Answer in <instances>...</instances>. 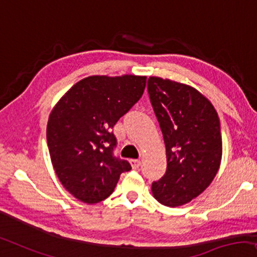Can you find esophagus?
Instances as JSON below:
<instances>
[{
	"instance_id": "1",
	"label": "esophagus",
	"mask_w": 257,
	"mask_h": 257,
	"mask_svg": "<svg viewBox=\"0 0 257 257\" xmlns=\"http://www.w3.org/2000/svg\"><path fill=\"white\" fill-rule=\"evenodd\" d=\"M141 162L139 160H130V165L133 169H139Z\"/></svg>"
}]
</instances>
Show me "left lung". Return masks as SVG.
Masks as SVG:
<instances>
[{
    "label": "left lung",
    "instance_id": "1",
    "mask_svg": "<svg viewBox=\"0 0 257 257\" xmlns=\"http://www.w3.org/2000/svg\"><path fill=\"white\" fill-rule=\"evenodd\" d=\"M148 93L163 134L166 172L153 183V196L169 207L182 206L207 189L218 172L222 139L216 110L189 85L150 77Z\"/></svg>",
    "mask_w": 257,
    "mask_h": 257
}]
</instances>
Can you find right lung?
Segmentation results:
<instances>
[{"mask_svg":"<svg viewBox=\"0 0 257 257\" xmlns=\"http://www.w3.org/2000/svg\"><path fill=\"white\" fill-rule=\"evenodd\" d=\"M147 77L92 75L72 86L53 107L46 127L50 157L63 186L78 200L95 204L109 197L122 172L111 129L141 99Z\"/></svg>","mask_w":257,"mask_h":257,"instance_id":"obj_1","label":"right lung"}]
</instances>
